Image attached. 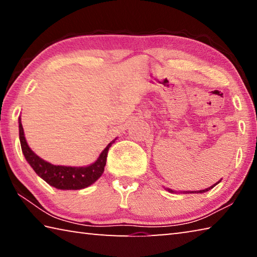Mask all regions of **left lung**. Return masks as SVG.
Listing matches in <instances>:
<instances>
[{"mask_svg":"<svg viewBox=\"0 0 257 257\" xmlns=\"http://www.w3.org/2000/svg\"><path fill=\"white\" fill-rule=\"evenodd\" d=\"M216 184H219V181H217V182H216ZM216 184H215V185H216ZM215 185H213V186H211V187H210V188H206V189H203V190H198V191H190V193H193V194H194V193H205V191H207V190H210V189H212V188H213V187H214ZM169 191H172V190H171V189H169ZM186 193H188V191H186Z\"/></svg>","mask_w":257,"mask_h":257,"instance_id":"1","label":"left lung"}]
</instances>
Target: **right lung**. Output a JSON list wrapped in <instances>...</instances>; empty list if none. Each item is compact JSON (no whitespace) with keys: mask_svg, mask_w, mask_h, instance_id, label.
<instances>
[{"mask_svg":"<svg viewBox=\"0 0 257 257\" xmlns=\"http://www.w3.org/2000/svg\"><path fill=\"white\" fill-rule=\"evenodd\" d=\"M19 138L21 150L25 155L27 162L30 167L34 169V171L40 176L42 179H44L47 184L55 187L58 189H82L86 187L94 184L99 177L102 176L104 171V167L106 164L107 152L110 149L112 143L111 142L104 151L99 155L97 161L88 167H62V165H53L46 161L42 160L41 158L34 153L29 149V146L26 142L24 128L21 124V120L19 119Z\"/></svg>","mask_w":257,"mask_h":257,"instance_id":"obj_1","label":"right lung"}]
</instances>
